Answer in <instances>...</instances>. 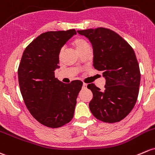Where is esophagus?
I'll return each instance as SVG.
<instances>
[{
	"instance_id": "esophagus-1",
	"label": "esophagus",
	"mask_w": 155,
	"mask_h": 155,
	"mask_svg": "<svg viewBox=\"0 0 155 155\" xmlns=\"http://www.w3.org/2000/svg\"><path fill=\"white\" fill-rule=\"evenodd\" d=\"M87 84H86V83H83V85H82L83 88L86 89V88H87Z\"/></svg>"
}]
</instances>
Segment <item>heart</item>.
<instances>
[{"instance_id": "heart-1", "label": "heart", "mask_w": 155, "mask_h": 155, "mask_svg": "<svg viewBox=\"0 0 155 155\" xmlns=\"http://www.w3.org/2000/svg\"><path fill=\"white\" fill-rule=\"evenodd\" d=\"M71 44H72L73 48L77 50L78 53L82 51V50H84L85 48L89 47V45L87 42V41L84 40V38H81V37H76V38H75L72 41ZM62 53H63V50H61V51H60V53H59L60 57L61 56Z\"/></svg>"}]
</instances>
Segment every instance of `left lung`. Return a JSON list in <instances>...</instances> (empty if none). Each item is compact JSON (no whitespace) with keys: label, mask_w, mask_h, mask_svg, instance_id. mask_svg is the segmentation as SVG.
<instances>
[{"label":"left lung","mask_w":155,"mask_h":155,"mask_svg":"<svg viewBox=\"0 0 155 155\" xmlns=\"http://www.w3.org/2000/svg\"><path fill=\"white\" fill-rule=\"evenodd\" d=\"M89 39L94 50V67L105 78L104 90L94 84L89 103L91 113L98 120L113 123L123 120L133 109L139 94L140 72L133 48L110 29L99 27L78 30Z\"/></svg>","instance_id":"8db88e82"}]
</instances>
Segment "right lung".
<instances>
[{"label":"right lung","instance_id":"obj_1","mask_svg":"<svg viewBox=\"0 0 155 155\" xmlns=\"http://www.w3.org/2000/svg\"><path fill=\"white\" fill-rule=\"evenodd\" d=\"M76 32L50 31L41 34L23 53L18 70L24 103L41 124L58 128L72 120L82 82L64 84L55 77L61 48Z\"/></svg>","mask_w":155,"mask_h":155}]
</instances>
